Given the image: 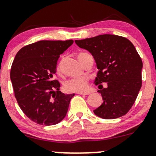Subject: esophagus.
I'll return each mask as SVG.
<instances>
[{"instance_id": "1", "label": "esophagus", "mask_w": 156, "mask_h": 156, "mask_svg": "<svg viewBox=\"0 0 156 156\" xmlns=\"http://www.w3.org/2000/svg\"><path fill=\"white\" fill-rule=\"evenodd\" d=\"M78 94H81V95H89L90 92H78Z\"/></svg>"}]
</instances>
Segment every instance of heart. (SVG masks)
<instances>
[{
  "instance_id": "1",
  "label": "heart",
  "mask_w": 156,
  "mask_h": 156,
  "mask_svg": "<svg viewBox=\"0 0 156 156\" xmlns=\"http://www.w3.org/2000/svg\"><path fill=\"white\" fill-rule=\"evenodd\" d=\"M86 53H81L78 55V59L81 62V59ZM57 72H60V66H57ZM89 81L86 77H79V78H73L67 80L64 83V89L67 92H84L88 89Z\"/></svg>"
}]
</instances>
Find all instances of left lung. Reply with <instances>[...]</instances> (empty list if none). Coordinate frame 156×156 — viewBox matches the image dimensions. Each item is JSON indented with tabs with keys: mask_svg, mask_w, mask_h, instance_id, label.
I'll use <instances>...</instances> for the list:
<instances>
[{
	"mask_svg": "<svg viewBox=\"0 0 156 156\" xmlns=\"http://www.w3.org/2000/svg\"><path fill=\"white\" fill-rule=\"evenodd\" d=\"M79 48L88 50L97 62L99 72L95 80L103 103L94 110L104 119L125 115L131 108L142 86L143 62L133 44L126 37L101 34L75 40ZM108 83V87L101 84Z\"/></svg>",
	"mask_w": 156,
	"mask_h": 156,
	"instance_id": "obj_1",
	"label": "left lung"
}]
</instances>
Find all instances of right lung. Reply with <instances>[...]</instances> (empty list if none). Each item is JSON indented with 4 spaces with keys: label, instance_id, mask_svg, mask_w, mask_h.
Here are the masks:
<instances>
[{
    "label": "right lung",
    "instance_id": "1",
    "mask_svg": "<svg viewBox=\"0 0 156 156\" xmlns=\"http://www.w3.org/2000/svg\"><path fill=\"white\" fill-rule=\"evenodd\" d=\"M73 42L40 41L23 47L14 58L10 70L14 95L23 113L35 123L56 125L66 115L74 94L61 92L53 75L60 54Z\"/></svg>",
    "mask_w": 156,
    "mask_h": 156
}]
</instances>
